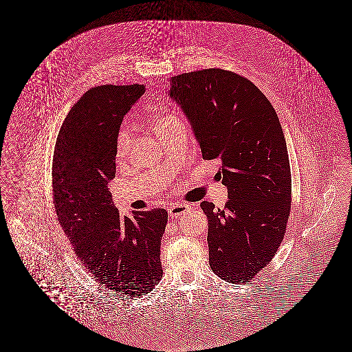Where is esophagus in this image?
Masks as SVG:
<instances>
[{
  "label": "esophagus",
  "instance_id": "34e87169",
  "mask_svg": "<svg viewBox=\"0 0 352 352\" xmlns=\"http://www.w3.org/2000/svg\"><path fill=\"white\" fill-rule=\"evenodd\" d=\"M190 208L191 206L187 205V204H173L169 206V214L171 217H179V215L190 212Z\"/></svg>",
  "mask_w": 352,
  "mask_h": 352
}]
</instances>
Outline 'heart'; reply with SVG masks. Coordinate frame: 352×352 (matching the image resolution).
Here are the masks:
<instances>
[{
    "mask_svg": "<svg viewBox=\"0 0 352 352\" xmlns=\"http://www.w3.org/2000/svg\"><path fill=\"white\" fill-rule=\"evenodd\" d=\"M175 122H178V120L174 116H162V118H157L156 122H155L156 133L160 135ZM131 140H133V137H131V131L129 129H121L118 131V139H116V155H118V157H124V156L128 155L129 149L131 146Z\"/></svg>",
    "mask_w": 352,
    "mask_h": 352,
    "instance_id": "b5f03b06",
    "label": "heart"
}]
</instances>
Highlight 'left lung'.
Instances as JSON below:
<instances>
[{"label": "left lung", "instance_id": "obj_1", "mask_svg": "<svg viewBox=\"0 0 352 352\" xmlns=\"http://www.w3.org/2000/svg\"><path fill=\"white\" fill-rule=\"evenodd\" d=\"M168 96L191 124L204 160L221 162L224 209L201 203L209 263L230 283H246L268 265L285 234L292 179L276 112L245 77L224 69L174 76Z\"/></svg>", "mask_w": 352, "mask_h": 352}]
</instances>
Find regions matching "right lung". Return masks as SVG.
I'll list each match as a JSON object with an SVG mask.
<instances>
[{
	"label": "right lung",
	"mask_w": 352,
	"mask_h": 352,
	"mask_svg": "<svg viewBox=\"0 0 352 352\" xmlns=\"http://www.w3.org/2000/svg\"><path fill=\"white\" fill-rule=\"evenodd\" d=\"M146 86L103 85L86 91L59 130L53 161L58 221L96 281L126 298L147 294L162 277L165 209L121 215L108 183L116 175V139Z\"/></svg>",
	"instance_id": "right-lung-1"
}]
</instances>
